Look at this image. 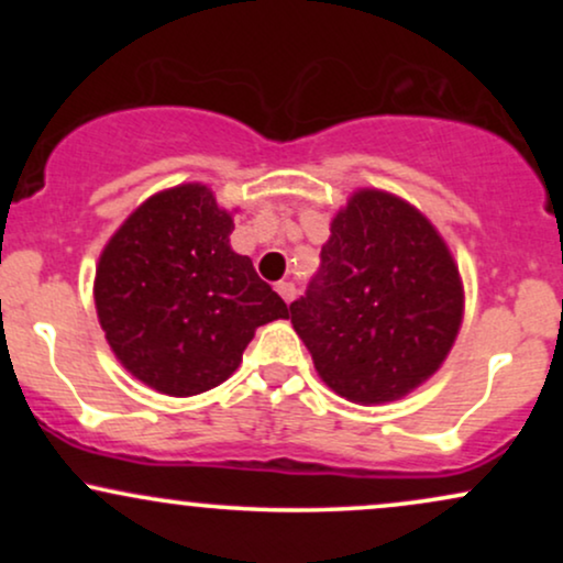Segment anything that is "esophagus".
Here are the masks:
<instances>
[{
    "label": "esophagus",
    "mask_w": 563,
    "mask_h": 563,
    "mask_svg": "<svg viewBox=\"0 0 563 563\" xmlns=\"http://www.w3.org/2000/svg\"><path fill=\"white\" fill-rule=\"evenodd\" d=\"M277 294H280L283 296V301H294L296 299V286H294V283H288V280H283V283H277Z\"/></svg>",
    "instance_id": "esophagus-1"
}]
</instances>
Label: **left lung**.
Here are the masks:
<instances>
[{
	"mask_svg": "<svg viewBox=\"0 0 563 563\" xmlns=\"http://www.w3.org/2000/svg\"><path fill=\"white\" fill-rule=\"evenodd\" d=\"M288 318L335 394L391 402L448 357L461 331L463 283L448 243L416 206L357 190L333 217L320 273Z\"/></svg>",
	"mask_w": 563,
	"mask_h": 563,
	"instance_id": "obj_1",
	"label": "left lung"
}]
</instances>
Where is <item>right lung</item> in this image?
<instances>
[{"label": "right lung", "instance_id": "1", "mask_svg": "<svg viewBox=\"0 0 563 563\" xmlns=\"http://www.w3.org/2000/svg\"><path fill=\"white\" fill-rule=\"evenodd\" d=\"M235 230L214 192L187 183L132 211L100 254L95 307L121 365L169 397L228 380L256 328L288 303L230 249Z\"/></svg>", "mask_w": 563, "mask_h": 563}]
</instances>
